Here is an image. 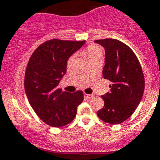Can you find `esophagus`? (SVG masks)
<instances>
[{
    "label": "esophagus",
    "instance_id": "obj_1",
    "mask_svg": "<svg viewBox=\"0 0 160 160\" xmlns=\"http://www.w3.org/2000/svg\"><path fill=\"white\" fill-rule=\"evenodd\" d=\"M84 96H85V98H87V99H90V98H92L93 96V95H91V94H85L84 95Z\"/></svg>",
    "mask_w": 160,
    "mask_h": 160
}]
</instances>
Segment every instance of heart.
Wrapping results in <instances>:
<instances>
[{
    "label": "heart",
    "instance_id": "1",
    "mask_svg": "<svg viewBox=\"0 0 160 160\" xmlns=\"http://www.w3.org/2000/svg\"><path fill=\"white\" fill-rule=\"evenodd\" d=\"M84 54L87 57L89 62L91 63L92 61H95V60L98 59V58H101L103 57V50H102V47L96 45V44H89L86 48L84 50L83 52ZM75 56V55H72L70 58L68 60V64L70 65L72 62L74 61Z\"/></svg>",
    "mask_w": 160,
    "mask_h": 160
}]
</instances>
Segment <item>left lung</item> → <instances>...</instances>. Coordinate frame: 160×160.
<instances>
[{
    "label": "left lung",
    "instance_id": "8db88e82",
    "mask_svg": "<svg viewBox=\"0 0 160 160\" xmlns=\"http://www.w3.org/2000/svg\"><path fill=\"white\" fill-rule=\"evenodd\" d=\"M105 48L102 76L111 82L110 92L101 97L104 107L97 116L104 122L118 124L130 118L142 100L145 78L133 50L115 39L95 40Z\"/></svg>",
    "mask_w": 160,
    "mask_h": 160
}]
</instances>
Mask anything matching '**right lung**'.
I'll return each instance as SVG.
<instances>
[{
    "instance_id": "add662e5",
    "label": "right lung",
    "mask_w": 160,
    "mask_h": 160,
    "mask_svg": "<svg viewBox=\"0 0 160 160\" xmlns=\"http://www.w3.org/2000/svg\"><path fill=\"white\" fill-rule=\"evenodd\" d=\"M85 41L53 39L42 42L28 60L25 91L32 108L44 123L62 127L75 118L84 99L82 91L63 92L58 85L67 71V61Z\"/></svg>"
}]
</instances>
